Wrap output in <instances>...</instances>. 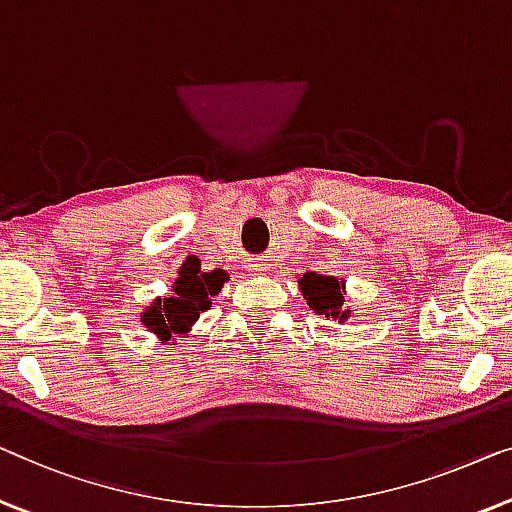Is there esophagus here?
I'll return each instance as SVG.
<instances>
[{
	"label": "esophagus",
	"instance_id": "1",
	"mask_svg": "<svg viewBox=\"0 0 512 512\" xmlns=\"http://www.w3.org/2000/svg\"><path fill=\"white\" fill-rule=\"evenodd\" d=\"M250 266V271H264V264L262 262H253V264H248Z\"/></svg>",
	"mask_w": 512,
	"mask_h": 512
}]
</instances>
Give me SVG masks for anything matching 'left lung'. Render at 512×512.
I'll return each instance as SVG.
<instances>
[{
    "instance_id": "left-lung-1",
    "label": "left lung",
    "mask_w": 512,
    "mask_h": 512,
    "mask_svg": "<svg viewBox=\"0 0 512 512\" xmlns=\"http://www.w3.org/2000/svg\"><path fill=\"white\" fill-rule=\"evenodd\" d=\"M299 289L303 299L319 315L333 317V319H347L352 317V310L345 308V280L322 276V273H303L299 278Z\"/></svg>"
}]
</instances>
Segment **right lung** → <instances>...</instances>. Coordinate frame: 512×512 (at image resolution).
<instances>
[{
  "label": "right lung",
  "mask_w": 512,
  "mask_h": 512,
  "mask_svg": "<svg viewBox=\"0 0 512 512\" xmlns=\"http://www.w3.org/2000/svg\"><path fill=\"white\" fill-rule=\"evenodd\" d=\"M225 280V271L202 273L200 269H183L172 285L174 294L151 303L142 312V324L163 342L186 335L202 312L211 308V299L220 292Z\"/></svg>",
  "instance_id": "1"
}]
</instances>
